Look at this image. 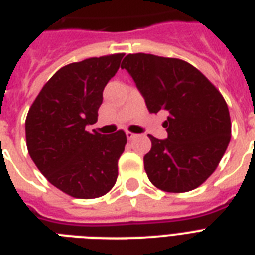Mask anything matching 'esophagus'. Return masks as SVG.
<instances>
[{
	"label": "esophagus",
	"mask_w": 255,
	"mask_h": 255,
	"mask_svg": "<svg viewBox=\"0 0 255 255\" xmlns=\"http://www.w3.org/2000/svg\"><path fill=\"white\" fill-rule=\"evenodd\" d=\"M126 135H127L128 140H133L136 137H139V135H136V133H132V132H126Z\"/></svg>",
	"instance_id": "esophagus-1"
}]
</instances>
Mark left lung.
<instances>
[{
	"instance_id": "obj_1",
	"label": "left lung",
	"mask_w": 255,
	"mask_h": 255,
	"mask_svg": "<svg viewBox=\"0 0 255 255\" xmlns=\"http://www.w3.org/2000/svg\"><path fill=\"white\" fill-rule=\"evenodd\" d=\"M122 69L131 75L151 114H167V139L148 135L152 147L144 170L151 183L167 192L199 187L230 143V114L221 92L179 58L127 54Z\"/></svg>"
}]
</instances>
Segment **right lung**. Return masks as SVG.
<instances>
[{"mask_svg": "<svg viewBox=\"0 0 255 255\" xmlns=\"http://www.w3.org/2000/svg\"><path fill=\"white\" fill-rule=\"evenodd\" d=\"M123 56L91 57L58 69L26 116L30 158L54 187L73 198L103 197L118 179L126 133H91L85 127L96 123L104 87L118 72Z\"/></svg>", "mask_w": 255, "mask_h": 255, "instance_id": "obj_1", "label": "right lung"}]
</instances>
